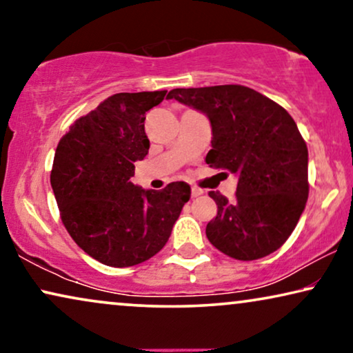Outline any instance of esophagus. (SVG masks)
<instances>
[{
	"label": "esophagus",
	"instance_id": "1",
	"mask_svg": "<svg viewBox=\"0 0 353 353\" xmlns=\"http://www.w3.org/2000/svg\"><path fill=\"white\" fill-rule=\"evenodd\" d=\"M202 194V190L201 188H197V186H191V196L192 197H197V196H201Z\"/></svg>",
	"mask_w": 353,
	"mask_h": 353
}]
</instances>
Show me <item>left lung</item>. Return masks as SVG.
<instances>
[{"label": "left lung", "instance_id": "1", "mask_svg": "<svg viewBox=\"0 0 353 353\" xmlns=\"http://www.w3.org/2000/svg\"><path fill=\"white\" fill-rule=\"evenodd\" d=\"M176 99L212 125V168L238 175L233 202L210 191L216 216L207 223L212 245L236 260L267 257L286 243L308 199V151L288 110L243 85L175 88Z\"/></svg>", "mask_w": 353, "mask_h": 353}]
</instances>
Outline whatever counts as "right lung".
I'll list each match as a JSON object with an SVG mask.
<instances>
[{
  "label": "right lung",
  "mask_w": 353,
  "mask_h": 353,
  "mask_svg": "<svg viewBox=\"0 0 353 353\" xmlns=\"http://www.w3.org/2000/svg\"><path fill=\"white\" fill-rule=\"evenodd\" d=\"M167 91L117 93L75 120L57 144L51 186L61 220L90 257L123 268L146 262L170 238L191 188L134 186V162L149 151L146 112Z\"/></svg>",
  "instance_id": "obj_1"
}]
</instances>
